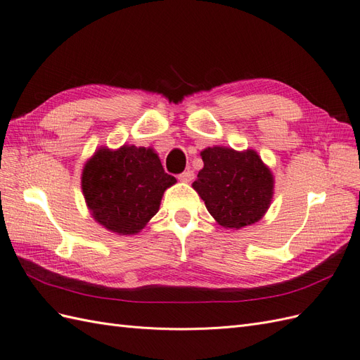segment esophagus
<instances>
[{
    "instance_id": "esophagus-1",
    "label": "esophagus",
    "mask_w": 360,
    "mask_h": 360,
    "mask_svg": "<svg viewBox=\"0 0 360 360\" xmlns=\"http://www.w3.org/2000/svg\"><path fill=\"white\" fill-rule=\"evenodd\" d=\"M179 180H180V181H183V183H189V181H192V180H193V171H191V169L184 171L183 174H180V176H179Z\"/></svg>"
}]
</instances>
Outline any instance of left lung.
<instances>
[{"mask_svg": "<svg viewBox=\"0 0 360 360\" xmlns=\"http://www.w3.org/2000/svg\"><path fill=\"white\" fill-rule=\"evenodd\" d=\"M192 188L213 219L226 230L254 225L267 213L274 198L275 179L255 150L207 147Z\"/></svg>", "mask_w": 360, "mask_h": 360, "instance_id": "1", "label": "left lung"}]
</instances>
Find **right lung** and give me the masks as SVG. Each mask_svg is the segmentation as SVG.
Wrapping results in <instances>:
<instances>
[{
    "instance_id": "obj_1",
    "label": "right lung",
    "mask_w": 360,
    "mask_h": 360,
    "mask_svg": "<svg viewBox=\"0 0 360 360\" xmlns=\"http://www.w3.org/2000/svg\"><path fill=\"white\" fill-rule=\"evenodd\" d=\"M169 176L151 147H101L84 163L81 188L93 219L118 236L138 234L160 207Z\"/></svg>"
}]
</instances>
